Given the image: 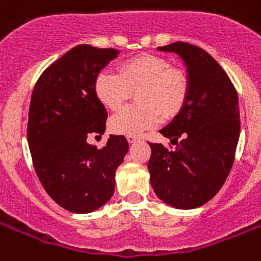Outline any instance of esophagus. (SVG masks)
<instances>
[{"label": "esophagus", "instance_id": "esophagus-1", "mask_svg": "<svg viewBox=\"0 0 261 261\" xmlns=\"http://www.w3.org/2000/svg\"><path fill=\"white\" fill-rule=\"evenodd\" d=\"M140 140V137L137 136H127V141L130 142V144H134V142H137V141Z\"/></svg>", "mask_w": 261, "mask_h": 261}]
</instances>
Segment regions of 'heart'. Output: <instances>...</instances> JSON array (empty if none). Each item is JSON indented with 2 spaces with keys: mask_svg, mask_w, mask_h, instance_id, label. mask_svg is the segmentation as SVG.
<instances>
[{
  "mask_svg": "<svg viewBox=\"0 0 261 261\" xmlns=\"http://www.w3.org/2000/svg\"><path fill=\"white\" fill-rule=\"evenodd\" d=\"M136 91L138 103L123 108L109 121L116 134L136 136L171 119L184 109L190 95V79L182 69L155 54H141L121 62L119 73L101 70L94 80L96 99L116 111Z\"/></svg>",
  "mask_w": 261,
  "mask_h": 261,
  "instance_id": "b5f03b06",
  "label": "heart"
}]
</instances>
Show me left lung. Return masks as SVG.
<instances>
[{"label":"left lung","instance_id":"left-lung-1","mask_svg":"<svg viewBox=\"0 0 261 261\" xmlns=\"http://www.w3.org/2000/svg\"><path fill=\"white\" fill-rule=\"evenodd\" d=\"M160 51L175 52L187 65L190 95L184 109L160 133L173 146L149 144L150 184L160 199L177 209L209 202L228 177L238 145V92L213 57L190 42Z\"/></svg>","mask_w":261,"mask_h":261}]
</instances>
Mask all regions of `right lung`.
<instances>
[{"label": "right lung", "mask_w": 261, "mask_h": 261, "mask_svg": "<svg viewBox=\"0 0 261 261\" xmlns=\"http://www.w3.org/2000/svg\"><path fill=\"white\" fill-rule=\"evenodd\" d=\"M119 51L82 44L48 66L34 86L28 141L33 166L52 199L73 213H90L111 199L115 173L128 150L124 136L90 145L105 131V106L94 94L95 76Z\"/></svg>", "instance_id": "right-lung-1"}]
</instances>
